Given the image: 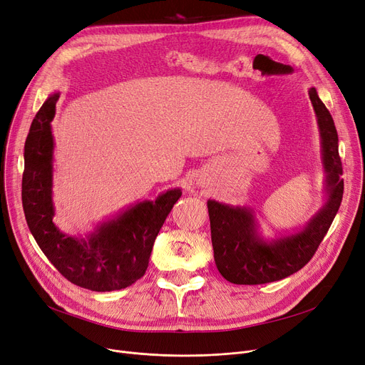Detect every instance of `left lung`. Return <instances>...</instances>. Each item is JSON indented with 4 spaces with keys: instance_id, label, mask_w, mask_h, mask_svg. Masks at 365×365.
Here are the masks:
<instances>
[{
    "instance_id": "1",
    "label": "left lung",
    "mask_w": 365,
    "mask_h": 365,
    "mask_svg": "<svg viewBox=\"0 0 365 365\" xmlns=\"http://www.w3.org/2000/svg\"><path fill=\"white\" fill-rule=\"evenodd\" d=\"M309 97L321 137V161L325 173L324 202L304 225L268 237L250 205L207 201L215 262L222 277L235 284H261L288 277L314 255L334 220L343 198L341 161L334 120L316 88Z\"/></svg>"
}]
</instances>
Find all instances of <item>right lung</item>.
<instances>
[{
  "instance_id": "1",
  "label": "right lung",
  "mask_w": 365,
  "mask_h": 365,
  "mask_svg": "<svg viewBox=\"0 0 365 365\" xmlns=\"http://www.w3.org/2000/svg\"><path fill=\"white\" fill-rule=\"evenodd\" d=\"M59 92L51 93L31 123L25 141L22 204L31 234L56 270L77 287L95 292L118 291L143 277L152 247L180 187L153 201H137L107 217L86 235L62 232L53 222L52 120Z\"/></svg>"
}]
</instances>
